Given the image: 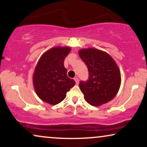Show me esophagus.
Masks as SVG:
<instances>
[{
	"mask_svg": "<svg viewBox=\"0 0 147 147\" xmlns=\"http://www.w3.org/2000/svg\"><path fill=\"white\" fill-rule=\"evenodd\" d=\"M74 80H75V81H76V84H79V79H78V78H74Z\"/></svg>",
	"mask_w": 147,
	"mask_h": 147,
	"instance_id": "esophagus-1",
	"label": "esophagus"
}]
</instances>
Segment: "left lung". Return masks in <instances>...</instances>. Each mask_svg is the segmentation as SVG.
Returning <instances> with one entry per match:
<instances>
[{"label":"left lung","instance_id":"left-lung-1","mask_svg":"<svg viewBox=\"0 0 147 147\" xmlns=\"http://www.w3.org/2000/svg\"><path fill=\"white\" fill-rule=\"evenodd\" d=\"M78 53L89 72L87 81L80 82L85 100L94 106L112 100L121 84L119 68L113 58L106 52L94 48L80 49Z\"/></svg>","mask_w":147,"mask_h":147}]
</instances>
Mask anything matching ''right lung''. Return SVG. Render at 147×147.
Returning a JSON list of instances; mask_svg holds the SVG:
<instances>
[{"mask_svg":"<svg viewBox=\"0 0 147 147\" xmlns=\"http://www.w3.org/2000/svg\"><path fill=\"white\" fill-rule=\"evenodd\" d=\"M71 51L69 47H56L44 53L33 74L35 92L43 101L56 105L65 99L66 93L76 82L67 76L64 60Z\"/></svg>","mask_w":147,"mask_h":147,"instance_id":"1","label":"right lung"}]
</instances>
